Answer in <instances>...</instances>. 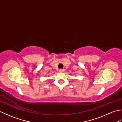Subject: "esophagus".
Segmentation results:
<instances>
[{
	"label": "esophagus",
	"instance_id": "obj_1",
	"mask_svg": "<svg viewBox=\"0 0 122 122\" xmlns=\"http://www.w3.org/2000/svg\"><path fill=\"white\" fill-rule=\"evenodd\" d=\"M64 69H60L59 70L60 73H63V72H64Z\"/></svg>",
	"mask_w": 122,
	"mask_h": 122
}]
</instances>
